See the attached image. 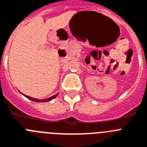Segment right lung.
Listing matches in <instances>:
<instances>
[{
  "label": "right lung",
  "mask_w": 147,
  "mask_h": 147,
  "mask_svg": "<svg viewBox=\"0 0 147 147\" xmlns=\"http://www.w3.org/2000/svg\"><path fill=\"white\" fill-rule=\"evenodd\" d=\"M23 95H24V94H23ZM58 95V94H56V95H53V96H52V97H49V98H45V99H36V98H32V97L27 96V95H24L26 97V98H27L28 99H29V100H32V101L40 102V103H42V102H49V101H50V100H53L55 98H56V97H57V95Z\"/></svg>",
  "instance_id": "right-lung-1"
}]
</instances>
